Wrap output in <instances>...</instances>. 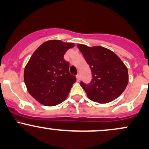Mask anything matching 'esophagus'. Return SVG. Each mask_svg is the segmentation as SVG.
<instances>
[{"label":"esophagus","mask_w":149,"mask_h":149,"mask_svg":"<svg viewBox=\"0 0 149 149\" xmlns=\"http://www.w3.org/2000/svg\"><path fill=\"white\" fill-rule=\"evenodd\" d=\"M76 79H77V80H78V81H80V74H78L76 76Z\"/></svg>","instance_id":"1"}]
</instances>
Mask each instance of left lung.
<instances>
[{"label": "left lung", "instance_id": "1", "mask_svg": "<svg viewBox=\"0 0 149 149\" xmlns=\"http://www.w3.org/2000/svg\"><path fill=\"white\" fill-rule=\"evenodd\" d=\"M77 46L92 71L91 83H80L88 98L100 104L117 99L128 84L127 66L115 53L102 46Z\"/></svg>", "mask_w": 149, "mask_h": 149}]
</instances>
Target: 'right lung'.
I'll list each match as a JSON object with an SVG mask.
<instances>
[{
  "mask_svg": "<svg viewBox=\"0 0 149 149\" xmlns=\"http://www.w3.org/2000/svg\"><path fill=\"white\" fill-rule=\"evenodd\" d=\"M72 42L47 40L39 46L26 65L24 79L27 90L39 103L53 107L68 97L76 77L69 73L64 55Z\"/></svg>",
  "mask_w": 149,
  "mask_h": 149,
  "instance_id": "right-lung-1",
  "label": "right lung"
}]
</instances>
